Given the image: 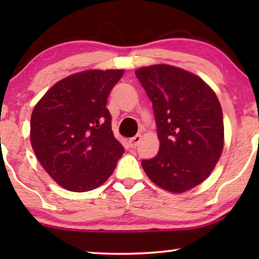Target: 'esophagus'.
I'll use <instances>...</instances> for the list:
<instances>
[{
    "mask_svg": "<svg viewBox=\"0 0 259 259\" xmlns=\"http://www.w3.org/2000/svg\"><path fill=\"white\" fill-rule=\"evenodd\" d=\"M140 140H141V136L140 134H137L136 137H133L132 139H130V141H128L130 146L132 148H136L138 146V144L140 143Z\"/></svg>",
    "mask_w": 259,
    "mask_h": 259,
    "instance_id": "obj_1",
    "label": "esophagus"
}]
</instances>
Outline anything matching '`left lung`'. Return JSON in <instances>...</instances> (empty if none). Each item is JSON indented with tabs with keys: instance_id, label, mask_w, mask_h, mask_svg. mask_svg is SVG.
I'll list each match as a JSON object with an SVG mask.
<instances>
[{
	"instance_id": "1",
	"label": "left lung",
	"mask_w": 259,
	"mask_h": 259,
	"mask_svg": "<svg viewBox=\"0 0 259 259\" xmlns=\"http://www.w3.org/2000/svg\"><path fill=\"white\" fill-rule=\"evenodd\" d=\"M136 75L152 101L160 141L158 154L141 161L144 171L166 191H189L210 176L224 146L217 95L199 76L178 67H141Z\"/></svg>"
}]
</instances>
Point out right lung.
<instances>
[{
	"label": "right lung",
	"mask_w": 259,
	"mask_h": 259,
	"mask_svg": "<svg viewBox=\"0 0 259 259\" xmlns=\"http://www.w3.org/2000/svg\"><path fill=\"white\" fill-rule=\"evenodd\" d=\"M122 69L80 72L56 82L35 105L30 143L49 176L73 192L102 185L123 154L106 107Z\"/></svg>",
	"instance_id": "1"
}]
</instances>
